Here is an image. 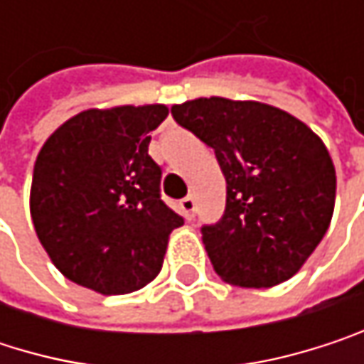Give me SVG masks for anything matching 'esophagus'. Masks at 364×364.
<instances>
[{"instance_id":"1","label":"esophagus","mask_w":364,"mask_h":364,"mask_svg":"<svg viewBox=\"0 0 364 364\" xmlns=\"http://www.w3.org/2000/svg\"><path fill=\"white\" fill-rule=\"evenodd\" d=\"M179 208H181L185 219H191V217H193V210H196V200H193V196L183 198L181 202H179Z\"/></svg>"}]
</instances>
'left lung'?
I'll use <instances>...</instances> for the list:
<instances>
[{"instance_id":"8db88e82","label":"left lung","mask_w":364,"mask_h":364,"mask_svg":"<svg viewBox=\"0 0 364 364\" xmlns=\"http://www.w3.org/2000/svg\"><path fill=\"white\" fill-rule=\"evenodd\" d=\"M171 111L215 149L228 183L221 221L202 228L221 280L267 289L295 276L333 217L337 179L323 139L295 115L259 101L200 97Z\"/></svg>"}]
</instances>
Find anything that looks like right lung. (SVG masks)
I'll list each match as a JSON object with an SVG mask.
<instances>
[{"label":"right lung","mask_w":364,"mask_h":364,"mask_svg":"<svg viewBox=\"0 0 364 364\" xmlns=\"http://www.w3.org/2000/svg\"><path fill=\"white\" fill-rule=\"evenodd\" d=\"M166 105L86 109L41 145L31 219L56 269L101 295H126L162 269L183 219L160 198L162 171L147 154Z\"/></svg>","instance_id":"right-lung-1"}]
</instances>
